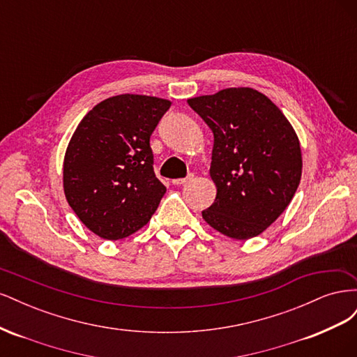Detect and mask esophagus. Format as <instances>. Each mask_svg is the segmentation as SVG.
Returning <instances> with one entry per match:
<instances>
[{
	"mask_svg": "<svg viewBox=\"0 0 357 357\" xmlns=\"http://www.w3.org/2000/svg\"><path fill=\"white\" fill-rule=\"evenodd\" d=\"M192 178H193V174H189V176H188V177H185V178H174V180H172V185L181 186V185H185V183L190 181Z\"/></svg>",
	"mask_w": 357,
	"mask_h": 357,
	"instance_id": "esophagus-1",
	"label": "esophagus"
}]
</instances>
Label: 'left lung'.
<instances>
[{
	"mask_svg": "<svg viewBox=\"0 0 357 357\" xmlns=\"http://www.w3.org/2000/svg\"><path fill=\"white\" fill-rule=\"evenodd\" d=\"M188 104L214 135L210 174L218 195L202 218L231 238H253L286 210L299 186L302 158L294 128L271 100L250 88Z\"/></svg>",
	"mask_w": 357,
	"mask_h": 357,
	"instance_id": "8db88e82",
	"label": "left lung"
}]
</instances>
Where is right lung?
I'll list each match as a JSON object with an SVG mask.
<instances>
[{
  "instance_id": "obj_1",
  "label": "right lung",
  "mask_w": 357,
  "mask_h": 357,
  "mask_svg": "<svg viewBox=\"0 0 357 357\" xmlns=\"http://www.w3.org/2000/svg\"><path fill=\"white\" fill-rule=\"evenodd\" d=\"M171 102L117 95L95 105L63 159V190L74 213L104 240H122L150 220L167 192L153 169L150 135Z\"/></svg>"
}]
</instances>
